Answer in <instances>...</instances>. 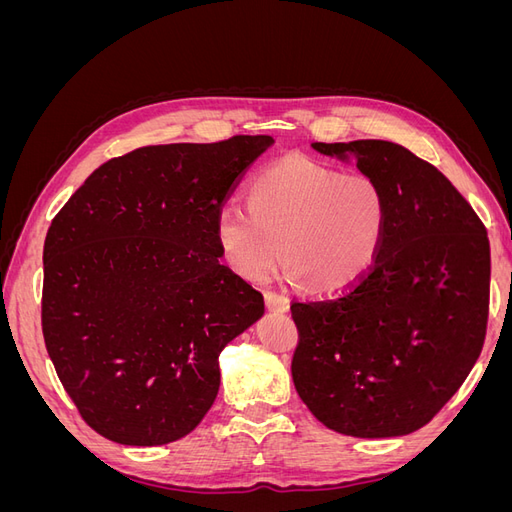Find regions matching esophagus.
<instances>
[{"mask_svg": "<svg viewBox=\"0 0 512 512\" xmlns=\"http://www.w3.org/2000/svg\"><path fill=\"white\" fill-rule=\"evenodd\" d=\"M265 303L271 312H288L290 309V299L277 292H265Z\"/></svg>", "mask_w": 512, "mask_h": 512, "instance_id": "34e87169", "label": "esophagus"}]
</instances>
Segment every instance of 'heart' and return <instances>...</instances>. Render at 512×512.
<instances>
[{"label": "heart", "mask_w": 512, "mask_h": 512, "mask_svg": "<svg viewBox=\"0 0 512 512\" xmlns=\"http://www.w3.org/2000/svg\"><path fill=\"white\" fill-rule=\"evenodd\" d=\"M389 226V200L369 175L284 158L252 181L247 205H226L213 237L226 265L262 280L277 262L314 292L333 294L374 267Z\"/></svg>", "instance_id": "obj_1"}]
</instances>
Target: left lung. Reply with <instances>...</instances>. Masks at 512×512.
<instances>
[{"mask_svg":"<svg viewBox=\"0 0 512 512\" xmlns=\"http://www.w3.org/2000/svg\"><path fill=\"white\" fill-rule=\"evenodd\" d=\"M374 177L389 200L382 250L342 294L294 301L292 380L322 425L354 438L421 429L474 367L489 314L483 222L436 166L389 141L312 143Z\"/></svg>","mask_w":512,"mask_h":512,"instance_id":"left-lung-1","label":"left lung"}]
</instances>
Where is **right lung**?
I'll list each match as a JSON object with an SVG mask.
<instances>
[{"instance_id": "right-lung-1", "label": "right lung", "mask_w": 512, "mask_h": 512, "mask_svg": "<svg viewBox=\"0 0 512 512\" xmlns=\"http://www.w3.org/2000/svg\"><path fill=\"white\" fill-rule=\"evenodd\" d=\"M275 141L134 149L91 173L46 232L42 333L85 423L128 446L175 442L220 391V352L265 314L220 262L213 220Z\"/></svg>"}]
</instances>
